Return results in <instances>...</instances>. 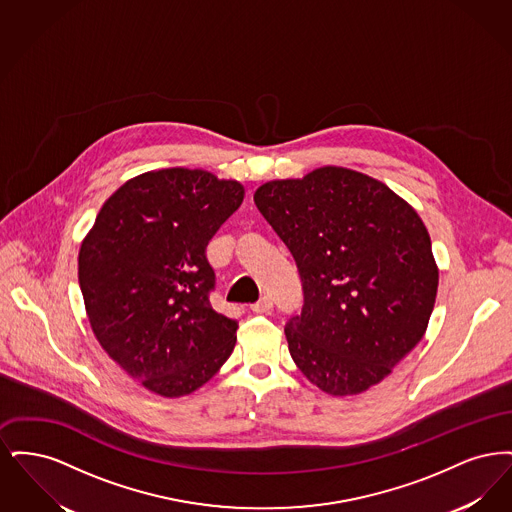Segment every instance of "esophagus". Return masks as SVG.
Returning <instances> with one entry per match:
<instances>
[{
	"mask_svg": "<svg viewBox=\"0 0 512 512\" xmlns=\"http://www.w3.org/2000/svg\"><path fill=\"white\" fill-rule=\"evenodd\" d=\"M272 309V297L270 295H263L255 305H251L253 313H268Z\"/></svg>",
	"mask_w": 512,
	"mask_h": 512,
	"instance_id": "1",
	"label": "esophagus"
}]
</instances>
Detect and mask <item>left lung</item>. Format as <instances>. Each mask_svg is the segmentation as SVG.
Segmentation results:
<instances>
[{"label":"left lung","mask_w":512,"mask_h":512,"mask_svg":"<svg viewBox=\"0 0 512 512\" xmlns=\"http://www.w3.org/2000/svg\"><path fill=\"white\" fill-rule=\"evenodd\" d=\"M253 199L301 276L303 309L284 328L295 365L330 395L382 382L422 340L438 293L416 211L386 184L341 167L272 180Z\"/></svg>","instance_id":"8db88e82"}]
</instances>
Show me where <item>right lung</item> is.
I'll return each instance as SVG.
<instances>
[{
	"label": "right lung",
	"instance_id": "add662e5",
	"mask_svg": "<svg viewBox=\"0 0 512 512\" xmlns=\"http://www.w3.org/2000/svg\"><path fill=\"white\" fill-rule=\"evenodd\" d=\"M242 201L240 182L211 172H146L103 203L80 245L78 282L92 330L153 393H192L234 351L238 322L211 305L215 270L205 247Z\"/></svg>",
	"mask_w": 512,
	"mask_h": 512
}]
</instances>
